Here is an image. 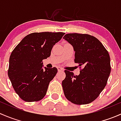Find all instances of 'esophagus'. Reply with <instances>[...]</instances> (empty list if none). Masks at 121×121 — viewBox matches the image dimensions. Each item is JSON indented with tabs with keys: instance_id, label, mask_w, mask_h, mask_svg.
Listing matches in <instances>:
<instances>
[{
	"instance_id": "obj_1",
	"label": "esophagus",
	"mask_w": 121,
	"mask_h": 121,
	"mask_svg": "<svg viewBox=\"0 0 121 121\" xmlns=\"http://www.w3.org/2000/svg\"><path fill=\"white\" fill-rule=\"evenodd\" d=\"M57 69H58V71H62V70H63V69H62V68H61V67H60V66L57 67Z\"/></svg>"
}]
</instances>
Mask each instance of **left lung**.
Returning <instances> with one entry per match:
<instances>
[{
    "instance_id": "1",
    "label": "left lung",
    "mask_w": 121,
    "mask_h": 121,
    "mask_svg": "<svg viewBox=\"0 0 121 121\" xmlns=\"http://www.w3.org/2000/svg\"><path fill=\"white\" fill-rule=\"evenodd\" d=\"M63 39L75 51L74 62L83 69L78 76L66 70L62 87L66 98L75 104L91 103L106 86L110 74V57L99 40L88 34H67Z\"/></svg>"
}]
</instances>
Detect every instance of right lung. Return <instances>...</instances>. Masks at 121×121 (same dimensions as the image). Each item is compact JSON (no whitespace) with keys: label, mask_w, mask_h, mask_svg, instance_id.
<instances>
[{"label":"right lung","mask_w":121,"mask_h":121,"mask_svg":"<svg viewBox=\"0 0 121 121\" xmlns=\"http://www.w3.org/2000/svg\"><path fill=\"white\" fill-rule=\"evenodd\" d=\"M64 34L62 32L30 34L12 51L9 78L16 93L25 101H38L45 95L58 70L46 67L43 69L42 60L50 56L53 45Z\"/></svg>","instance_id":"1"}]
</instances>
